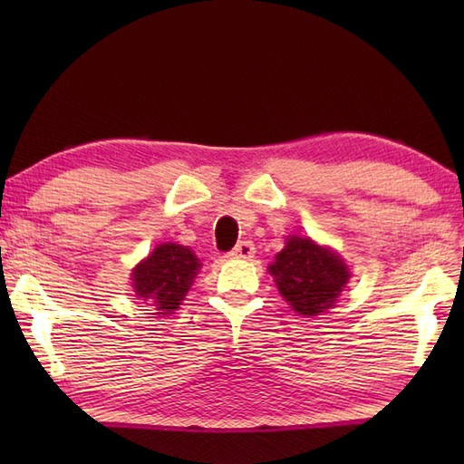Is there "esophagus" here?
Here are the masks:
<instances>
[{
  "label": "esophagus",
  "mask_w": 464,
  "mask_h": 464,
  "mask_svg": "<svg viewBox=\"0 0 464 464\" xmlns=\"http://www.w3.org/2000/svg\"><path fill=\"white\" fill-rule=\"evenodd\" d=\"M255 255V245L251 241H241L235 245V249L227 253L229 259H251Z\"/></svg>",
  "instance_id": "obj_1"
}]
</instances>
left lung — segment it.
<instances>
[{"label": "left lung", "mask_w": 464, "mask_h": 464, "mask_svg": "<svg viewBox=\"0 0 464 464\" xmlns=\"http://www.w3.org/2000/svg\"><path fill=\"white\" fill-rule=\"evenodd\" d=\"M269 273L299 314H317L333 307L349 279V271L337 255L303 237L287 241Z\"/></svg>", "instance_id": "left-lung-1"}]
</instances>
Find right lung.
I'll use <instances>...</instances> for the list:
<instances>
[{
    "label": "right lung",
    "mask_w": 464,
    "mask_h": 464,
    "mask_svg": "<svg viewBox=\"0 0 464 464\" xmlns=\"http://www.w3.org/2000/svg\"><path fill=\"white\" fill-rule=\"evenodd\" d=\"M201 263L183 245L163 243L133 271V287L140 297L167 314L179 307Z\"/></svg>",
    "instance_id": "1"
}]
</instances>
